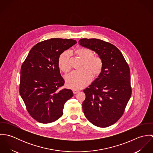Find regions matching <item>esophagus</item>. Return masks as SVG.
Masks as SVG:
<instances>
[{"mask_svg": "<svg viewBox=\"0 0 153 153\" xmlns=\"http://www.w3.org/2000/svg\"><path fill=\"white\" fill-rule=\"evenodd\" d=\"M72 91H73V93L74 94H77V93H78L79 92V90H76V89H73Z\"/></svg>", "mask_w": 153, "mask_h": 153, "instance_id": "esophagus-1", "label": "esophagus"}]
</instances>
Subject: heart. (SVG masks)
Returning <instances> with one entry per match:
<instances>
[{"mask_svg": "<svg viewBox=\"0 0 153 153\" xmlns=\"http://www.w3.org/2000/svg\"><path fill=\"white\" fill-rule=\"evenodd\" d=\"M77 54L84 61V69L82 71H74L66 76V85L69 88L78 89L86 87L94 76H98L102 71L104 63L101 57L93 56V52L86 48H81L76 51ZM69 51L62 53L59 58V66L64 72H68L71 69Z\"/></svg>", "mask_w": 153, "mask_h": 153, "instance_id": "obj_1", "label": "heart"}]
</instances>
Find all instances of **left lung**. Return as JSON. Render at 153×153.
I'll use <instances>...</instances> for the list:
<instances>
[{"label":"left lung","instance_id":"8db88e82","mask_svg":"<svg viewBox=\"0 0 153 153\" xmlns=\"http://www.w3.org/2000/svg\"><path fill=\"white\" fill-rule=\"evenodd\" d=\"M79 44L95 52L104 63L102 72L84 90V115L95 126L109 127L121 117L131 97L129 66L120 51L109 42L83 38Z\"/></svg>","mask_w":153,"mask_h":153}]
</instances>
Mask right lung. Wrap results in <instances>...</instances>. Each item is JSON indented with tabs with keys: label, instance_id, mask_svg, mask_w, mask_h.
<instances>
[{
	"label": "right lung",
	"instance_id": "obj_1",
	"mask_svg": "<svg viewBox=\"0 0 153 153\" xmlns=\"http://www.w3.org/2000/svg\"><path fill=\"white\" fill-rule=\"evenodd\" d=\"M76 43L71 39L51 38L36 44L21 69L19 92L26 109L36 121L51 123L63 115L71 89L60 88L65 81L59 68V56Z\"/></svg>",
	"mask_w": 153,
	"mask_h": 153
}]
</instances>
